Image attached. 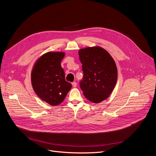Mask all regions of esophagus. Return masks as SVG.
<instances>
[{
  "label": "esophagus",
  "instance_id": "obj_1",
  "mask_svg": "<svg viewBox=\"0 0 156 156\" xmlns=\"http://www.w3.org/2000/svg\"><path fill=\"white\" fill-rule=\"evenodd\" d=\"M77 83L76 82H73L72 83V85H73V87H74V88H75V87H77Z\"/></svg>",
  "mask_w": 156,
  "mask_h": 156
}]
</instances>
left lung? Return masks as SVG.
I'll return each mask as SVG.
<instances>
[{"label": "left lung", "mask_w": 156, "mask_h": 156, "mask_svg": "<svg viewBox=\"0 0 156 156\" xmlns=\"http://www.w3.org/2000/svg\"><path fill=\"white\" fill-rule=\"evenodd\" d=\"M79 55L84 73L80 87L84 96L95 103L105 100L117 81L118 72L114 59L99 46L81 49Z\"/></svg>", "instance_id": "left-lung-1"}]
</instances>
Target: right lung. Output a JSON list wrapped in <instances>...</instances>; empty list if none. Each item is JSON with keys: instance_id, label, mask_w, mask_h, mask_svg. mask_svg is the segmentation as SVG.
I'll return each mask as SVG.
<instances>
[{"instance_id": "1", "label": "right lung", "mask_w": 156, "mask_h": 156, "mask_svg": "<svg viewBox=\"0 0 156 156\" xmlns=\"http://www.w3.org/2000/svg\"><path fill=\"white\" fill-rule=\"evenodd\" d=\"M64 52H48L36 60L31 72L33 89L40 98L56 106L60 104L72 88V84L65 80L61 61Z\"/></svg>"}]
</instances>
